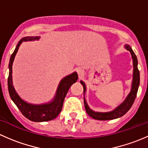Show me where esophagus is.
<instances>
[{
    "label": "esophagus",
    "mask_w": 148,
    "mask_h": 148,
    "mask_svg": "<svg viewBox=\"0 0 148 148\" xmlns=\"http://www.w3.org/2000/svg\"><path fill=\"white\" fill-rule=\"evenodd\" d=\"M77 74H78L79 77H82V76L84 74V71L82 69H78L77 70Z\"/></svg>",
    "instance_id": "1"
}]
</instances>
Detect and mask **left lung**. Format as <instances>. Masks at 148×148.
<instances>
[{
	"label": "left lung",
	"instance_id": "1",
	"mask_svg": "<svg viewBox=\"0 0 148 148\" xmlns=\"http://www.w3.org/2000/svg\"><path fill=\"white\" fill-rule=\"evenodd\" d=\"M125 48L130 53L132 59V63H133V75H132V86H131V90L127 97L125 98L123 102L121 103L119 106H117L112 111L107 112H96L92 110L88 105L86 99L84 96V107L86 110V113L89 114V117H92L93 119L98 120H111L114 119L119 118L122 117L124 114H126L130 109L131 108L133 104L135 97H136L137 93H138L139 85H140V72L138 68V59L136 55L132 51V48L128 44H125ZM80 83L82 84L84 88V95L86 92V84L82 81H80Z\"/></svg>",
	"mask_w": 148,
	"mask_h": 148
}]
</instances>
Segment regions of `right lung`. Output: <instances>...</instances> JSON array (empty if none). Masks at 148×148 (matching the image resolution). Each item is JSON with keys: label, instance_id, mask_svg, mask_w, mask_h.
Here are the masks:
<instances>
[{"label": "right lung", "instance_id": "add662e5", "mask_svg": "<svg viewBox=\"0 0 148 148\" xmlns=\"http://www.w3.org/2000/svg\"><path fill=\"white\" fill-rule=\"evenodd\" d=\"M39 36H26L22 38L18 43L14 51L12 53L10 58L9 64V75L8 78V87L9 95L13 102L15 103L18 108L19 109L23 116L33 122H46L56 118L62 111L63 103L65 97L69 89L70 86L75 83L78 79V75L77 72H73L72 74L66 76L62 79L59 84L56 95L51 102L41 104H34L28 103L21 99L18 95L13 85L12 80V66L16 53L18 52L21 44L23 41H32L39 40Z\"/></svg>", "mask_w": 148, "mask_h": 148}]
</instances>
